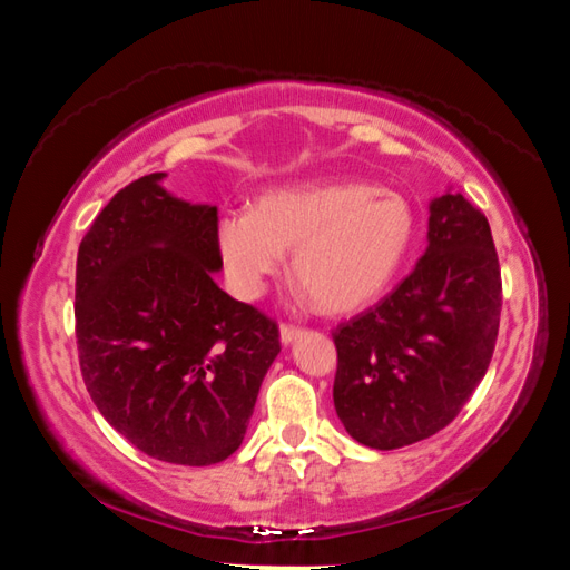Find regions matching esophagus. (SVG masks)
Masks as SVG:
<instances>
[{
  "label": "esophagus",
  "instance_id": "obj_1",
  "mask_svg": "<svg viewBox=\"0 0 570 570\" xmlns=\"http://www.w3.org/2000/svg\"><path fill=\"white\" fill-rule=\"evenodd\" d=\"M278 334H282V344H292L296 342L298 336H302V330L298 326H292V324H282V330H278Z\"/></svg>",
  "mask_w": 570,
  "mask_h": 570
}]
</instances>
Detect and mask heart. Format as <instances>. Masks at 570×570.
Masks as SVG:
<instances>
[{"label": "heart", "mask_w": 570, "mask_h": 570, "mask_svg": "<svg viewBox=\"0 0 570 570\" xmlns=\"http://www.w3.org/2000/svg\"><path fill=\"white\" fill-rule=\"evenodd\" d=\"M417 238V214L372 183H308L268 190L250 210H226L216 248L234 292L258 298L294 250L296 284L326 314H352L387 292Z\"/></svg>", "instance_id": "b5f03b06"}]
</instances>
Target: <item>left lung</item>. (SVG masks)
Instances as JSON below:
<instances>
[{
	"label": "left lung",
	"mask_w": 570,
	"mask_h": 570,
	"mask_svg": "<svg viewBox=\"0 0 570 570\" xmlns=\"http://www.w3.org/2000/svg\"><path fill=\"white\" fill-rule=\"evenodd\" d=\"M503 284L488 218L462 193L430 204L428 250L392 294L334 332V407L374 450L458 417L493 360Z\"/></svg>",
	"instance_id": "obj_1"
}]
</instances>
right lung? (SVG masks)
Returning <instances> with one entry per match:
<instances>
[{
    "mask_svg": "<svg viewBox=\"0 0 570 570\" xmlns=\"http://www.w3.org/2000/svg\"><path fill=\"white\" fill-rule=\"evenodd\" d=\"M132 180L77 250L75 332L95 407L146 455L204 468L244 442L278 326L218 288V208Z\"/></svg>",
    "mask_w": 570,
    "mask_h": 570,
    "instance_id": "1",
    "label": "right lung"
}]
</instances>
